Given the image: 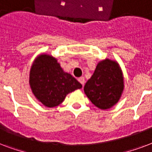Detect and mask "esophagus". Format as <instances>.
Returning <instances> with one entry per match:
<instances>
[{
    "label": "esophagus",
    "mask_w": 152,
    "mask_h": 152,
    "mask_svg": "<svg viewBox=\"0 0 152 152\" xmlns=\"http://www.w3.org/2000/svg\"><path fill=\"white\" fill-rule=\"evenodd\" d=\"M78 82H79L82 85V86H83V85L85 84V78L83 77H79V78H78Z\"/></svg>",
    "instance_id": "esophagus-1"
}]
</instances>
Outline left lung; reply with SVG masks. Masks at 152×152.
Here are the masks:
<instances>
[{
    "instance_id": "left-lung-1",
    "label": "left lung",
    "mask_w": 152,
    "mask_h": 152,
    "mask_svg": "<svg viewBox=\"0 0 152 152\" xmlns=\"http://www.w3.org/2000/svg\"><path fill=\"white\" fill-rule=\"evenodd\" d=\"M124 76L118 63L105 58L97 63L94 73L84 86V92L95 106L108 109L121 99Z\"/></svg>"
}]
</instances>
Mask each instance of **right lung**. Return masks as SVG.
<instances>
[{
	"label": "right lung",
	"instance_id": "right-lung-1",
	"mask_svg": "<svg viewBox=\"0 0 152 152\" xmlns=\"http://www.w3.org/2000/svg\"><path fill=\"white\" fill-rule=\"evenodd\" d=\"M29 85L36 99L48 108L58 106L68 94L82 87L72 75L64 72L55 58L47 54L34 60Z\"/></svg>",
	"mask_w": 152,
	"mask_h": 152
}]
</instances>
